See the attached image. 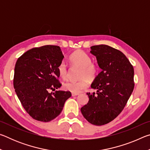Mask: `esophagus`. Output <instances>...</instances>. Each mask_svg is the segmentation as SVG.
Returning <instances> with one entry per match:
<instances>
[{
	"instance_id": "1",
	"label": "esophagus",
	"mask_w": 150,
	"mask_h": 150,
	"mask_svg": "<svg viewBox=\"0 0 150 150\" xmlns=\"http://www.w3.org/2000/svg\"><path fill=\"white\" fill-rule=\"evenodd\" d=\"M79 95L78 93H72V96H77Z\"/></svg>"
}]
</instances>
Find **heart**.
I'll return each instance as SVG.
<instances>
[{
    "label": "heart",
    "mask_w": 150,
    "mask_h": 150,
    "mask_svg": "<svg viewBox=\"0 0 150 150\" xmlns=\"http://www.w3.org/2000/svg\"><path fill=\"white\" fill-rule=\"evenodd\" d=\"M70 62L73 66L81 67L78 81H67L63 85L65 91L73 93H79L88 87V80L93 81L96 77L98 67L96 63L91 62V58L83 51H77L71 55ZM60 77L66 79L69 76V69L65 62H62L57 67Z\"/></svg>",
    "instance_id": "heart-1"
}]
</instances>
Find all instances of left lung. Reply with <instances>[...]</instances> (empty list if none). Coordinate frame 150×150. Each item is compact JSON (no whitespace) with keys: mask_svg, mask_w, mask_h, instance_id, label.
Instances as JSON below:
<instances>
[{"mask_svg":"<svg viewBox=\"0 0 150 150\" xmlns=\"http://www.w3.org/2000/svg\"><path fill=\"white\" fill-rule=\"evenodd\" d=\"M102 71L91 84L96 93L81 108L84 118L96 126L108 124L120 115L134 88V67L122 52L107 45L91 47Z\"/></svg>","mask_w":150,"mask_h":150,"instance_id":"left-lung-1","label":"left lung"}]
</instances>
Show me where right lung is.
Returning <instances> with one entry per match:
<instances>
[{
	"instance_id": "1",
	"label": "right lung",
	"mask_w": 150,
	"mask_h": 150,
	"mask_svg": "<svg viewBox=\"0 0 150 150\" xmlns=\"http://www.w3.org/2000/svg\"><path fill=\"white\" fill-rule=\"evenodd\" d=\"M59 46L44 45L22 54L14 67L15 92L25 110L35 120L50 122L62 111L70 91H55L62 84L58 65L63 59Z\"/></svg>"
}]
</instances>
